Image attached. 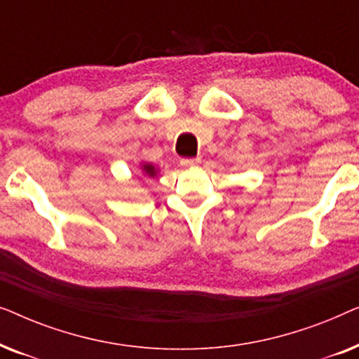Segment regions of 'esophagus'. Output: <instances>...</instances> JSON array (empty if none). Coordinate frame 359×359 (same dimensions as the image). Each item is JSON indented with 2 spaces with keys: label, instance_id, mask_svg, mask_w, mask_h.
Instances as JSON below:
<instances>
[{
  "label": "esophagus",
  "instance_id": "34e87169",
  "mask_svg": "<svg viewBox=\"0 0 359 359\" xmlns=\"http://www.w3.org/2000/svg\"><path fill=\"white\" fill-rule=\"evenodd\" d=\"M199 158L196 156V158H181V165L186 166V168H189V166H196L199 163Z\"/></svg>",
  "mask_w": 359,
  "mask_h": 359
}]
</instances>
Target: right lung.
<instances>
[{"mask_svg":"<svg viewBox=\"0 0 359 359\" xmlns=\"http://www.w3.org/2000/svg\"><path fill=\"white\" fill-rule=\"evenodd\" d=\"M144 170H145V173L149 175V176H155V173H156V170H155L154 165H145Z\"/></svg>","mask_w":359,"mask_h":359,"instance_id":"right-lung-1","label":"right lung"}]
</instances>
